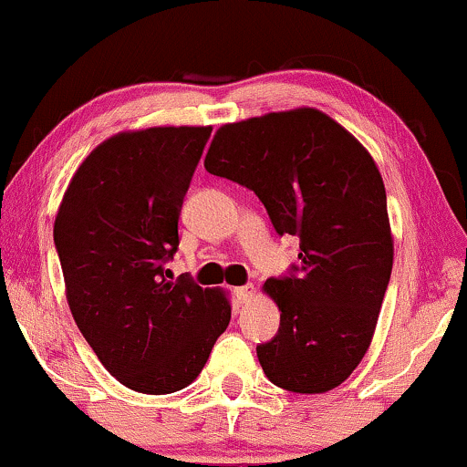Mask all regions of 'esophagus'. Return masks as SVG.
<instances>
[{
  "label": "esophagus",
  "instance_id": "esophagus-1",
  "mask_svg": "<svg viewBox=\"0 0 467 467\" xmlns=\"http://www.w3.org/2000/svg\"><path fill=\"white\" fill-rule=\"evenodd\" d=\"M254 286L252 285H245V286H237L234 288V295H237V299L241 304H250L254 299Z\"/></svg>",
  "mask_w": 467,
  "mask_h": 467
}]
</instances>
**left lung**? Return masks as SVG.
I'll return each instance as SVG.
<instances>
[{
	"label": "left lung",
	"instance_id": "1",
	"mask_svg": "<svg viewBox=\"0 0 467 467\" xmlns=\"http://www.w3.org/2000/svg\"><path fill=\"white\" fill-rule=\"evenodd\" d=\"M206 172L261 198L277 234L299 237V267L263 291L280 310L256 347L271 383L299 394L338 388L373 340L394 261L386 187L375 159L315 108L217 129Z\"/></svg>",
	"mask_w": 467,
	"mask_h": 467
}]
</instances>
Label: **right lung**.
<instances>
[{
  "mask_svg": "<svg viewBox=\"0 0 467 467\" xmlns=\"http://www.w3.org/2000/svg\"><path fill=\"white\" fill-rule=\"evenodd\" d=\"M213 127L111 135L70 179L53 223L67 302L88 345L122 386L182 390L230 323V299L168 280L182 198Z\"/></svg>",
  "mask_w": 467,
  "mask_h": 467,
  "instance_id": "1",
  "label": "right lung"
}]
</instances>
